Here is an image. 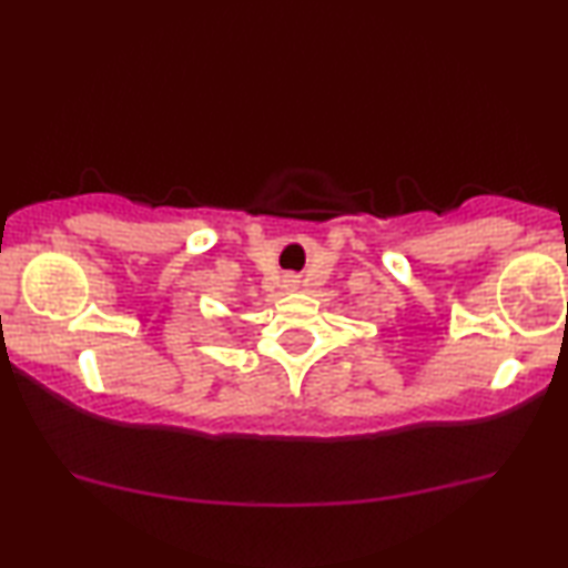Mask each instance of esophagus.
<instances>
[{
    "mask_svg": "<svg viewBox=\"0 0 568 568\" xmlns=\"http://www.w3.org/2000/svg\"><path fill=\"white\" fill-rule=\"evenodd\" d=\"M297 286H300V282H297V278H294V276H290V278H286V290H297Z\"/></svg>",
    "mask_w": 568,
    "mask_h": 568,
    "instance_id": "obj_1",
    "label": "esophagus"
}]
</instances>
